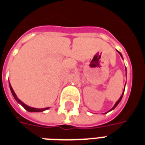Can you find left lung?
<instances>
[{"label": "left lung", "instance_id": "8db88e82", "mask_svg": "<svg viewBox=\"0 0 145 145\" xmlns=\"http://www.w3.org/2000/svg\"><path fill=\"white\" fill-rule=\"evenodd\" d=\"M117 51H118V54H120V55H121V58H122V59H123V56H122V54H121V53H120V52H119V51H118V50H117ZM126 71H127V69H126ZM126 75H127V73H126ZM125 85H126V83H125ZM124 89H125V86H124ZM124 89H123V93H122V95H121V97H120V98H119V99H118V101H117V102H116V103H115V105H114V106H113V107H112V109H110V110H109V112L112 111V110H113V109H115V107H116V106H118V103H120V101H121V99H122V97H123V93H124ZM107 112H106V113H107Z\"/></svg>", "mask_w": 145, "mask_h": 145}]
</instances>
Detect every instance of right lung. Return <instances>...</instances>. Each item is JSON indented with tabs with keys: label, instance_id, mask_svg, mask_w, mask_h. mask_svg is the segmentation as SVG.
<instances>
[{
	"label": "right lung",
	"instance_id": "obj_1",
	"mask_svg": "<svg viewBox=\"0 0 145 145\" xmlns=\"http://www.w3.org/2000/svg\"><path fill=\"white\" fill-rule=\"evenodd\" d=\"M9 88H10V90H11V92L12 94V95H13L14 98H15V100L16 101H17L18 103H19V104H21V105L24 108V109L27 110V111L28 112H43V111H45V110H47V109H49V107H47V108H43V109H37V108H33V107H30L29 106L26 105L25 103H24L23 102H22L21 100H19L18 98L17 95H16V94L15 93V91H14L13 89H12V86L10 85V83H9Z\"/></svg>",
	"mask_w": 145,
	"mask_h": 145
}]
</instances>
